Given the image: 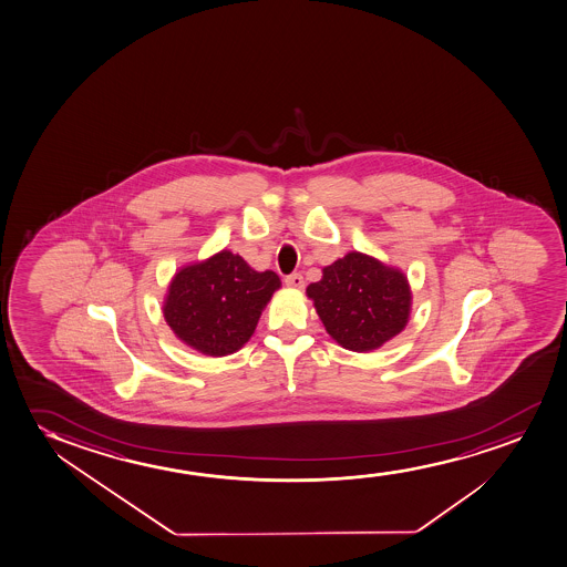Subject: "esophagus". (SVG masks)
I'll return each mask as SVG.
<instances>
[{
    "label": "esophagus",
    "mask_w": 567,
    "mask_h": 567,
    "mask_svg": "<svg viewBox=\"0 0 567 567\" xmlns=\"http://www.w3.org/2000/svg\"><path fill=\"white\" fill-rule=\"evenodd\" d=\"M285 285L290 288H302L303 277L300 275V272H292V275H287V277H285Z\"/></svg>",
    "instance_id": "obj_1"
}]
</instances>
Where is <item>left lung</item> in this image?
Here are the masks:
<instances>
[{"mask_svg": "<svg viewBox=\"0 0 567 567\" xmlns=\"http://www.w3.org/2000/svg\"><path fill=\"white\" fill-rule=\"evenodd\" d=\"M324 329L342 348L369 352L404 331L412 290L404 272L350 251L324 267L308 290Z\"/></svg>", "mask_w": 567, "mask_h": 567, "instance_id": "1", "label": "left lung"}]
</instances>
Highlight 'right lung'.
Instances as JSON below:
<instances>
[{"label":"right lung","mask_w":567,"mask_h":567,"mask_svg":"<svg viewBox=\"0 0 567 567\" xmlns=\"http://www.w3.org/2000/svg\"><path fill=\"white\" fill-rule=\"evenodd\" d=\"M277 288V272L254 271L238 254L223 250L173 277L163 317L184 344L221 358L250 340Z\"/></svg>","instance_id":"add662e5"}]
</instances>
